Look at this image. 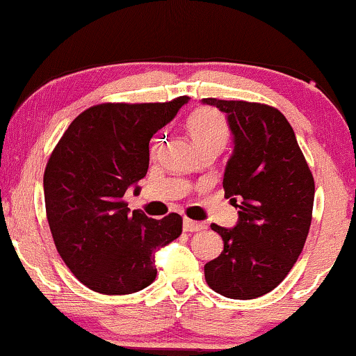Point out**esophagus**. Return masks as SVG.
Masks as SVG:
<instances>
[{
    "label": "esophagus",
    "mask_w": 356,
    "mask_h": 356,
    "mask_svg": "<svg viewBox=\"0 0 356 356\" xmlns=\"http://www.w3.org/2000/svg\"><path fill=\"white\" fill-rule=\"evenodd\" d=\"M183 229H185V232H188V233L203 232V229H207V225L200 223V221H193L190 218H185V220H183Z\"/></svg>",
    "instance_id": "34e87169"
}]
</instances>
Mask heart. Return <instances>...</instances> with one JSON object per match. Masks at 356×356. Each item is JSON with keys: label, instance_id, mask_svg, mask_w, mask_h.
Masks as SVG:
<instances>
[{"label": "heart", "instance_id": "b5f03b06", "mask_svg": "<svg viewBox=\"0 0 356 356\" xmlns=\"http://www.w3.org/2000/svg\"><path fill=\"white\" fill-rule=\"evenodd\" d=\"M186 129L200 152L210 148L220 149L227 141V121L221 116V113L213 108H200L191 113L186 120ZM158 146H160V138L153 141V153L156 152Z\"/></svg>", "mask_w": 356, "mask_h": 356}]
</instances>
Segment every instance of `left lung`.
<instances>
[{
	"instance_id": "left-lung-1",
	"label": "left lung",
	"mask_w": 356,
	"mask_h": 356,
	"mask_svg": "<svg viewBox=\"0 0 356 356\" xmlns=\"http://www.w3.org/2000/svg\"><path fill=\"white\" fill-rule=\"evenodd\" d=\"M203 103L228 115L235 149L223 190L240 208L233 229L211 225L223 238V252L204 265V280L227 298L253 300L275 290L303 252L315 179L293 128L277 108L240 99Z\"/></svg>"
}]
</instances>
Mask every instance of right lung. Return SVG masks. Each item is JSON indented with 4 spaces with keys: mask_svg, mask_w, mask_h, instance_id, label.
<instances>
[{
    "mask_svg": "<svg viewBox=\"0 0 356 356\" xmlns=\"http://www.w3.org/2000/svg\"><path fill=\"white\" fill-rule=\"evenodd\" d=\"M188 99L95 104L54 146L43 177L46 218L61 260L90 290L129 295L152 285L154 252L181 235L178 213H129L123 196L148 171L152 136Z\"/></svg>",
    "mask_w": 356,
    "mask_h": 356,
    "instance_id": "add662e5",
    "label": "right lung"
}]
</instances>
